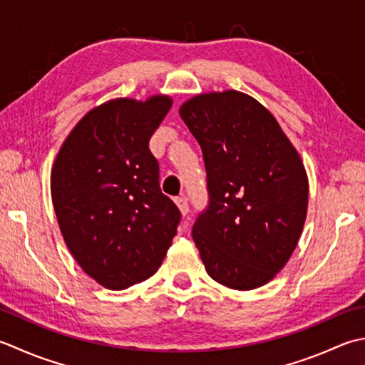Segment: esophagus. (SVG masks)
<instances>
[{"mask_svg": "<svg viewBox=\"0 0 365 365\" xmlns=\"http://www.w3.org/2000/svg\"><path fill=\"white\" fill-rule=\"evenodd\" d=\"M175 204H177V207H178V210H180V213L182 215L185 217L188 213V210H190V207H188V201H187V197H183V196H178V197H175Z\"/></svg>", "mask_w": 365, "mask_h": 365, "instance_id": "obj_1", "label": "esophagus"}]
</instances>
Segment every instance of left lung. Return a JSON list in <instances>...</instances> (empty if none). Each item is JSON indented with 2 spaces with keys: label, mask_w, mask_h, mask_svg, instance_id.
Returning a JSON list of instances; mask_svg holds the SVG:
<instances>
[{
  "label": "left lung",
  "mask_w": 365,
  "mask_h": 365,
  "mask_svg": "<svg viewBox=\"0 0 365 365\" xmlns=\"http://www.w3.org/2000/svg\"><path fill=\"white\" fill-rule=\"evenodd\" d=\"M180 117L201 145L209 205L192 226L207 274L259 288L284 267L302 234L309 178L275 117L245 93H204Z\"/></svg>",
  "instance_id": "1"
}]
</instances>
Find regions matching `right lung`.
<instances>
[{"mask_svg": "<svg viewBox=\"0 0 365 365\" xmlns=\"http://www.w3.org/2000/svg\"><path fill=\"white\" fill-rule=\"evenodd\" d=\"M173 99L118 98L91 109L56 155L50 191L71 255L107 289L152 277L180 223V210L160 188L148 148Z\"/></svg>", "mask_w": 365, "mask_h": 365, "instance_id": "obj_1", "label": "right lung"}]
</instances>
